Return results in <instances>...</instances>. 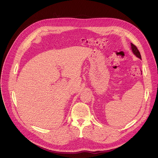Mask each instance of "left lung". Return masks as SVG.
Masks as SVG:
<instances>
[{"label": "left lung", "instance_id": "1", "mask_svg": "<svg viewBox=\"0 0 158 158\" xmlns=\"http://www.w3.org/2000/svg\"><path fill=\"white\" fill-rule=\"evenodd\" d=\"M131 49H132V51L133 52L134 55H135L138 57V58L141 59V55H140L139 51H138V49H137V47L135 45L132 44V43H131Z\"/></svg>", "mask_w": 158, "mask_h": 158}]
</instances>
